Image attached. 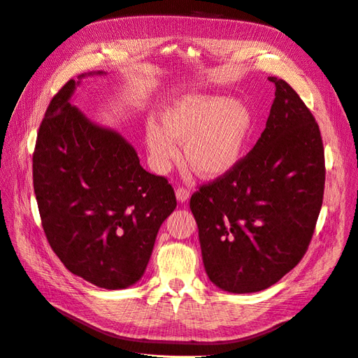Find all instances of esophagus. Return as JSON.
I'll use <instances>...</instances> for the list:
<instances>
[{
	"instance_id": "obj_1",
	"label": "esophagus",
	"mask_w": 358,
	"mask_h": 358,
	"mask_svg": "<svg viewBox=\"0 0 358 358\" xmlns=\"http://www.w3.org/2000/svg\"><path fill=\"white\" fill-rule=\"evenodd\" d=\"M176 199L180 203H185L189 199V191L187 188H178L176 189Z\"/></svg>"
}]
</instances>
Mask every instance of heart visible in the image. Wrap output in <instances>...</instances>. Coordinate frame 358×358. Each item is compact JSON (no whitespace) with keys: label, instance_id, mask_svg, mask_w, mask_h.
I'll return each instance as SVG.
<instances>
[{"label":"heart","instance_id":"1","mask_svg":"<svg viewBox=\"0 0 358 358\" xmlns=\"http://www.w3.org/2000/svg\"><path fill=\"white\" fill-rule=\"evenodd\" d=\"M159 124L146 125V146L158 171L178 158L176 142L183 140V158L203 179H218L241 161L252 131V115L237 101L215 95H185L159 110Z\"/></svg>","mask_w":358,"mask_h":358}]
</instances>
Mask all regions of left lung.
Returning a JSON list of instances; mask_svg holds the SVG:
<instances>
[{
  "instance_id": "left-lung-1",
  "label": "left lung",
  "mask_w": 358,
  "mask_h": 358,
  "mask_svg": "<svg viewBox=\"0 0 358 358\" xmlns=\"http://www.w3.org/2000/svg\"><path fill=\"white\" fill-rule=\"evenodd\" d=\"M262 137L225 176L200 187L189 208L212 282L234 294L276 284L306 254L322 204L320 127L278 78Z\"/></svg>"
}]
</instances>
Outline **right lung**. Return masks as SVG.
<instances>
[{
	"label": "right lung",
	"mask_w": 358,
	"mask_h": 358,
	"mask_svg": "<svg viewBox=\"0 0 358 358\" xmlns=\"http://www.w3.org/2000/svg\"><path fill=\"white\" fill-rule=\"evenodd\" d=\"M90 74L103 71L79 79ZM79 83L64 85L41 121L34 192L43 230L64 266L96 287L122 289L143 276L176 197L166 178L140 166L121 134L70 104Z\"/></svg>",
	"instance_id": "right-lung-1"
}]
</instances>
